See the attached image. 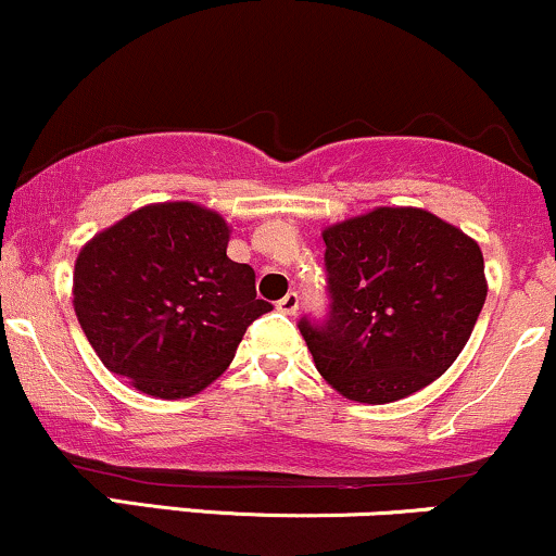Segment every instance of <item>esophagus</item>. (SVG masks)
Masks as SVG:
<instances>
[{"mask_svg": "<svg viewBox=\"0 0 556 556\" xmlns=\"http://www.w3.org/2000/svg\"><path fill=\"white\" fill-rule=\"evenodd\" d=\"M298 305H300L298 292H287V295L277 303V308L282 311V314H287V316H295L298 314Z\"/></svg>", "mask_w": 556, "mask_h": 556, "instance_id": "34e87169", "label": "esophagus"}]
</instances>
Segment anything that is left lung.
Returning a JSON list of instances; mask_svg holds the SVG:
<instances>
[{
  "instance_id": "1",
  "label": "left lung",
  "mask_w": 556,
  "mask_h": 556,
  "mask_svg": "<svg viewBox=\"0 0 556 556\" xmlns=\"http://www.w3.org/2000/svg\"><path fill=\"white\" fill-rule=\"evenodd\" d=\"M329 321H300L342 397L387 405L437 381L470 340L489 285L483 253L426 208L379 206L321 232Z\"/></svg>"
}]
</instances>
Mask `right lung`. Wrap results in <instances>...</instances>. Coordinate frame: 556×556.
<instances>
[{"label": "right lung", "instance_id": "1", "mask_svg": "<svg viewBox=\"0 0 556 556\" xmlns=\"http://www.w3.org/2000/svg\"><path fill=\"white\" fill-rule=\"evenodd\" d=\"M225 216L190 201L149 203L80 248L73 305L112 374L162 400L193 397L225 374L271 303L256 271L227 256Z\"/></svg>", "mask_w": 556, "mask_h": 556}]
</instances>
